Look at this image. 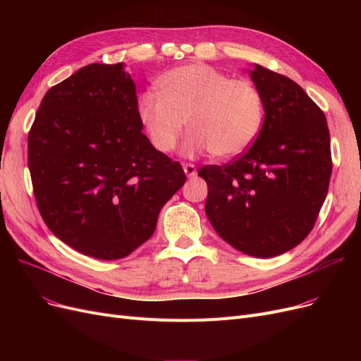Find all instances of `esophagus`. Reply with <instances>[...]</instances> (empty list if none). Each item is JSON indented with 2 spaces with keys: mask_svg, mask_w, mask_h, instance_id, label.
<instances>
[{
  "mask_svg": "<svg viewBox=\"0 0 361 361\" xmlns=\"http://www.w3.org/2000/svg\"><path fill=\"white\" fill-rule=\"evenodd\" d=\"M183 171L188 178H192V176H195V174H197V169H195L194 164H183Z\"/></svg>",
  "mask_w": 361,
  "mask_h": 361,
  "instance_id": "obj_1",
  "label": "esophagus"
}]
</instances>
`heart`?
<instances>
[{"label":"heart","mask_w":361,"mask_h":361,"mask_svg":"<svg viewBox=\"0 0 361 361\" xmlns=\"http://www.w3.org/2000/svg\"><path fill=\"white\" fill-rule=\"evenodd\" d=\"M158 93L138 97L137 116L154 147L169 154L188 122L185 154L204 152L221 159L243 155L255 143L265 117L255 82L231 78L204 63L174 68L158 81Z\"/></svg>","instance_id":"obj_1"}]
</instances>
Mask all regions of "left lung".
I'll return each mask as SVG.
<instances>
[{
	"instance_id": "8db88e82",
	"label": "left lung",
	"mask_w": 361,
	"mask_h": 361,
	"mask_svg": "<svg viewBox=\"0 0 361 361\" xmlns=\"http://www.w3.org/2000/svg\"><path fill=\"white\" fill-rule=\"evenodd\" d=\"M250 76L265 104L251 147L224 166H203L204 211L227 244L255 257H274L310 233L333 170L326 118L288 76L255 64Z\"/></svg>"
}]
</instances>
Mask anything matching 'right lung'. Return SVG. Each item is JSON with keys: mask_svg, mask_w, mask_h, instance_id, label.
<instances>
[{"mask_svg": "<svg viewBox=\"0 0 361 361\" xmlns=\"http://www.w3.org/2000/svg\"><path fill=\"white\" fill-rule=\"evenodd\" d=\"M137 102L122 63H93L51 87L30 129L39 212L54 235L85 256L133 253L187 180L180 164L143 134Z\"/></svg>", "mask_w": 361, "mask_h": 361, "instance_id": "obj_1", "label": "right lung"}]
</instances>
